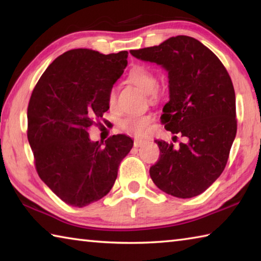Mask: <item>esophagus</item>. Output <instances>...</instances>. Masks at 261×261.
Instances as JSON below:
<instances>
[{
  "instance_id": "34e87169",
  "label": "esophagus",
  "mask_w": 261,
  "mask_h": 261,
  "mask_svg": "<svg viewBox=\"0 0 261 261\" xmlns=\"http://www.w3.org/2000/svg\"><path fill=\"white\" fill-rule=\"evenodd\" d=\"M145 141L144 140H139V139H135L134 140V146L135 147H139L141 146V145H144Z\"/></svg>"
}]
</instances>
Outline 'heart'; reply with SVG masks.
Returning a JSON list of instances; mask_svg holds the SVG:
<instances>
[{
    "label": "heart",
    "instance_id": "1",
    "mask_svg": "<svg viewBox=\"0 0 261 261\" xmlns=\"http://www.w3.org/2000/svg\"><path fill=\"white\" fill-rule=\"evenodd\" d=\"M127 82L135 85L148 95L149 99L156 100L160 96V90L156 86L158 81L153 71L144 67H134L127 73ZM108 103L110 107L115 105V92L110 90L108 93ZM149 115H130L122 121V129L136 136H143L146 134L149 123Z\"/></svg>",
    "mask_w": 261,
    "mask_h": 261
}]
</instances>
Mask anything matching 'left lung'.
Returning <instances> with one entry per match:
<instances>
[{"instance_id":"1","label":"left lung","mask_w":261,"mask_h":261,"mask_svg":"<svg viewBox=\"0 0 261 261\" xmlns=\"http://www.w3.org/2000/svg\"><path fill=\"white\" fill-rule=\"evenodd\" d=\"M135 57L162 65L169 78L163 107L165 129L184 143L155 140L160 158L149 175L163 192L192 198L213 184L226 168L236 137V99L222 62L197 39L177 35L161 45L130 50Z\"/></svg>"}]
</instances>
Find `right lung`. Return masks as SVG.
Instances as JSON below:
<instances>
[{"mask_svg":"<svg viewBox=\"0 0 261 261\" xmlns=\"http://www.w3.org/2000/svg\"><path fill=\"white\" fill-rule=\"evenodd\" d=\"M127 51L78 48L60 55L33 88L28 139L35 169L65 204L84 207L105 197L134 141L116 135L91 141L88 130L109 109L108 93L127 64Z\"/></svg>","mask_w":261,"mask_h":261,"instance_id":"1","label":"right lung"}]
</instances>
